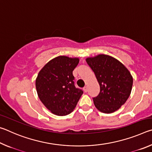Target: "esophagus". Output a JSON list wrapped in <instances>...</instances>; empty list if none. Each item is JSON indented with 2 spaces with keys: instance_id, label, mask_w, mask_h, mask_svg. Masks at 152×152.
Wrapping results in <instances>:
<instances>
[{
  "instance_id": "1",
  "label": "esophagus",
  "mask_w": 152,
  "mask_h": 152,
  "mask_svg": "<svg viewBox=\"0 0 152 152\" xmlns=\"http://www.w3.org/2000/svg\"><path fill=\"white\" fill-rule=\"evenodd\" d=\"M83 90H84V91L85 92H86L87 91H88V88H87V86H84V88H83Z\"/></svg>"
}]
</instances>
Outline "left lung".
Wrapping results in <instances>:
<instances>
[{
	"label": "left lung",
	"mask_w": 152,
	"mask_h": 152,
	"mask_svg": "<svg viewBox=\"0 0 152 152\" xmlns=\"http://www.w3.org/2000/svg\"><path fill=\"white\" fill-rule=\"evenodd\" d=\"M100 85V92L93 98L96 109L104 113L116 111L132 92L133 78L127 68L111 56L100 54L86 58Z\"/></svg>",
	"instance_id": "8db88e82"
}]
</instances>
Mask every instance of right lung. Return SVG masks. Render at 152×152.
Listing matches in <instances>:
<instances>
[{"label": "right lung", "mask_w": 152, "mask_h": 152, "mask_svg": "<svg viewBox=\"0 0 152 152\" xmlns=\"http://www.w3.org/2000/svg\"><path fill=\"white\" fill-rule=\"evenodd\" d=\"M78 63L77 58L58 56L46 64L38 74L35 80L38 96L54 115L70 114L83 94L74 85L72 72Z\"/></svg>", "instance_id": "1"}]
</instances>
